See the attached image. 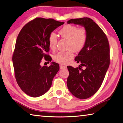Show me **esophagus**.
<instances>
[{
  "label": "esophagus",
  "mask_w": 123,
  "mask_h": 123,
  "mask_svg": "<svg viewBox=\"0 0 123 123\" xmlns=\"http://www.w3.org/2000/svg\"><path fill=\"white\" fill-rule=\"evenodd\" d=\"M60 69H66L67 68V67L65 66H63V65H62V64H61V65L60 66Z\"/></svg>",
  "instance_id": "34e87169"
}]
</instances>
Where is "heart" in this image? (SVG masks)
Listing matches in <instances>:
<instances>
[{"label":"heart","mask_w":123,"mask_h":123,"mask_svg":"<svg viewBox=\"0 0 123 123\" xmlns=\"http://www.w3.org/2000/svg\"><path fill=\"white\" fill-rule=\"evenodd\" d=\"M59 34L63 38L68 40L66 52H59L53 59L57 63L66 64L74 56V51L80 52L84 48L88 40V32L84 27L79 28L77 26L68 24L60 29ZM48 43L52 49L56 48L57 41V35L51 32L48 36Z\"/></svg>","instance_id":"heart-1"}]
</instances>
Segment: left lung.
Masks as SVG:
<instances>
[{
	"mask_svg": "<svg viewBox=\"0 0 123 123\" xmlns=\"http://www.w3.org/2000/svg\"><path fill=\"white\" fill-rule=\"evenodd\" d=\"M68 24L80 25L88 32L84 48L75 57L79 68L67 67L69 72L67 84L70 92L80 99L90 97L98 90L110 65V46L106 35L89 18L71 19ZM86 66L83 70L80 67Z\"/></svg>",
	"mask_w": 123,
	"mask_h": 123,
	"instance_id": "left-lung-1",
	"label": "left lung"
}]
</instances>
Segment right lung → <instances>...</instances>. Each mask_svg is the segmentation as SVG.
Returning a JSON list of instances; mask_svg holds the SVG:
<instances>
[{
	"label": "right lung",
	"mask_w": 123,
	"mask_h": 123,
	"mask_svg": "<svg viewBox=\"0 0 123 123\" xmlns=\"http://www.w3.org/2000/svg\"><path fill=\"white\" fill-rule=\"evenodd\" d=\"M64 22L53 19L36 18L21 29L17 37L12 56L15 79L20 88L27 95L37 97L47 92L53 78L59 70V64L41 67L44 58L52 61L48 36Z\"/></svg>",
	"instance_id": "right-lung-1"
}]
</instances>
